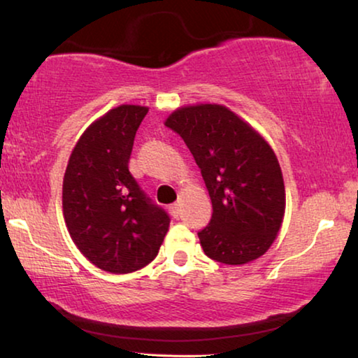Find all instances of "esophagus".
<instances>
[{
	"instance_id": "1",
	"label": "esophagus",
	"mask_w": 358,
	"mask_h": 358,
	"mask_svg": "<svg viewBox=\"0 0 358 358\" xmlns=\"http://www.w3.org/2000/svg\"><path fill=\"white\" fill-rule=\"evenodd\" d=\"M169 210L175 218H178V215H180V204H178V202H175V204H170Z\"/></svg>"
}]
</instances>
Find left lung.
Instances as JSON below:
<instances>
[{"mask_svg":"<svg viewBox=\"0 0 358 358\" xmlns=\"http://www.w3.org/2000/svg\"><path fill=\"white\" fill-rule=\"evenodd\" d=\"M165 125L189 148L209 189L212 218L197 233L207 257L241 265L264 255L280 231L286 206L273 149L225 106L181 108Z\"/></svg>","mask_w":358,"mask_h":358,"instance_id":"left-lung-1","label":"left lung"}]
</instances>
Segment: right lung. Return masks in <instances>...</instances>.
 Listing matches in <instances>:
<instances>
[{"label": "right lung", "instance_id": "obj_1", "mask_svg": "<svg viewBox=\"0 0 358 358\" xmlns=\"http://www.w3.org/2000/svg\"><path fill=\"white\" fill-rule=\"evenodd\" d=\"M143 106L110 109L87 128L69 159L62 185L67 230L85 257L110 273H130L156 259L170 217L130 173Z\"/></svg>", "mask_w": 358, "mask_h": 358}]
</instances>
